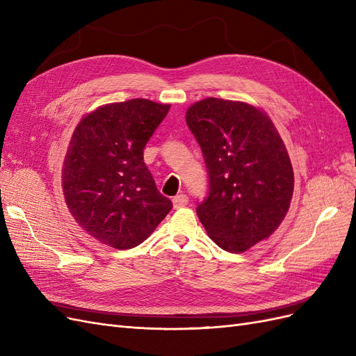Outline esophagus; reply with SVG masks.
<instances>
[{"instance_id": "1", "label": "esophagus", "mask_w": 356, "mask_h": 356, "mask_svg": "<svg viewBox=\"0 0 356 356\" xmlns=\"http://www.w3.org/2000/svg\"><path fill=\"white\" fill-rule=\"evenodd\" d=\"M172 203H174V208H175V209L184 208V207H187L188 197H187L186 195H178V196H175L174 199H172Z\"/></svg>"}]
</instances>
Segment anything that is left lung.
<instances>
[{
	"mask_svg": "<svg viewBox=\"0 0 356 356\" xmlns=\"http://www.w3.org/2000/svg\"><path fill=\"white\" fill-rule=\"evenodd\" d=\"M209 174V195L196 212L209 238L245 252L282 222L294 172L272 118L255 105L207 98L186 113Z\"/></svg>",
	"mask_w": 356,
	"mask_h": 356,
	"instance_id": "left-lung-1",
	"label": "left lung"
}]
</instances>
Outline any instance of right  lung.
<instances>
[{"instance_id":"add662e5","label":"right lung","mask_w":356,"mask_h":356,"mask_svg":"<svg viewBox=\"0 0 356 356\" xmlns=\"http://www.w3.org/2000/svg\"><path fill=\"white\" fill-rule=\"evenodd\" d=\"M169 104L131 99L98 106L74 129L62 166L65 203L80 227L115 250L143 243L172 209L144 163Z\"/></svg>"}]
</instances>
